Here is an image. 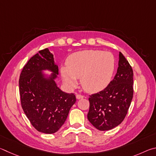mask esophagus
Masks as SVG:
<instances>
[{
  "label": "esophagus",
  "mask_w": 156,
  "mask_h": 156,
  "mask_svg": "<svg viewBox=\"0 0 156 156\" xmlns=\"http://www.w3.org/2000/svg\"><path fill=\"white\" fill-rule=\"evenodd\" d=\"M84 97L83 96V95H81V94H76V98L77 99H82V98H83Z\"/></svg>",
  "instance_id": "1"
}]
</instances>
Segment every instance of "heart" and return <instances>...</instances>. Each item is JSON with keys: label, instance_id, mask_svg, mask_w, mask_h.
Masks as SVG:
<instances>
[{"label": "heart", "instance_id": "1", "mask_svg": "<svg viewBox=\"0 0 156 156\" xmlns=\"http://www.w3.org/2000/svg\"><path fill=\"white\" fill-rule=\"evenodd\" d=\"M115 68V57L110 52L86 50L70 55L67 67H62L61 73L68 86H75L76 78H81L80 83L84 90L95 93L109 85Z\"/></svg>", "mask_w": 156, "mask_h": 156}]
</instances>
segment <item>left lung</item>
Segmentation results:
<instances>
[{
  "label": "left lung",
  "instance_id": "8db88e82",
  "mask_svg": "<svg viewBox=\"0 0 156 156\" xmlns=\"http://www.w3.org/2000/svg\"><path fill=\"white\" fill-rule=\"evenodd\" d=\"M133 70L121 52L119 67L112 81L106 88L90 95L88 119L100 131L110 130L126 116L133 94Z\"/></svg>",
  "mask_w": 156,
  "mask_h": 156
}]
</instances>
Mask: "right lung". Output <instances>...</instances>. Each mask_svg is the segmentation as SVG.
Returning a JSON list of instances; mask_svg holds the SVG:
<instances>
[{"instance_id":"right-lung-1","label":"right lung","mask_w":156,"mask_h":156,"mask_svg":"<svg viewBox=\"0 0 156 156\" xmlns=\"http://www.w3.org/2000/svg\"><path fill=\"white\" fill-rule=\"evenodd\" d=\"M44 69H49L54 73L46 78L41 73ZM58 74V66L48 48L40 51L31 57L20 73L19 91L22 108L38 132H57L76 102L75 94L66 93L57 86L55 79Z\"/></svg>"}]
</instances>
